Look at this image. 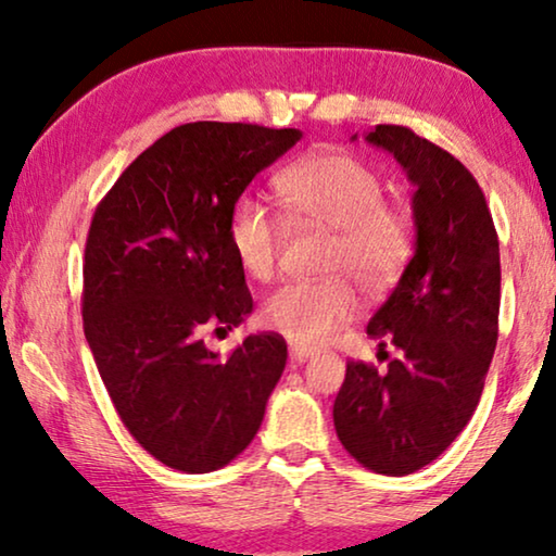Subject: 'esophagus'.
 Here are the masks:
<instances>
[{
  "label": "esophagus",
  "instance_id": "1",
  "mask_svg": "<svg viewBox=\"0 0 556 556\" xmlns=\"http://www.w3.org/2000/svg\"><path fill=\"white\" fill-rule=\"evenodd\" d=\"M314 354H316L314 349H306V346H291V352H288V356H291V362H295V364L311 359V356H314Z\"/></svg>",
  "mask_w": 556,
  "mask_h": 556
}]
</instances>
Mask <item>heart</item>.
Masks as SVG:
<instances>
[{
	"label": "heart",
	"mask_w": 556,
	"mask_h": 556,
	"mask_svg": "<svg viewBox=\"0 0 556 556\" xmlns=\"http://www.w3.org/2000/svg\"><path fill=\"white\" fill-rule=\"evenodd\" d=\"M276 189L288 217L333 230L326 250L324 280L286 283L261 306V324L295 346H318L356 311V286L382 293L397 283L413 257V219L384 200L379 174L346 151L303 156L278 174ZM227 242L242 273L268 280L283 245V225L255 197L235 200L227 217Z\"/></svg>",
	"instance_id": "1"
}]
</instances>
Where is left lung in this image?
Wrapping results in <instances>:
<instances>
[{
  "label": "left lung",
  "mask_w": 556,
  "mask_h": 556,
  "mask_svg": "<svg viewBox=\"0 0 556 556\" xmlns=\"http://www.w3.org/2000/svg\"><path fill=\"white\" fill-rule=\"evenodd\" d=\"M364 139L390 151L413 181L417 240L367 326L382 352L392 344L400 356L384 371L346 362L333 428L364 468L409 476L460 435L481 400L498 339V235L473 174L445 149L390 124Z\"/></svg>",
  "instance_id": "obj_1"
}]
</instances>
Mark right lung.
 <instances>
[{
	"mask_svg": "<svg viewBox=\"0 0 556 556\" xmlns=\"http://www.w3.org/2000/svg\"><path fill=\"white\" fill-rule=\"evenodd\" d=\"M299 128L197 121L128 164L96 207L83 261V329L121 422L181 473L227 466L261 428L288 349L250 333L223 359L202 333L253 311L227 217Z\"/></svg>",
	"mask_w": 556,
	"mask_h": 556,
	"instance_id": "1",
	"label": "right lung"
}]
</instances>
